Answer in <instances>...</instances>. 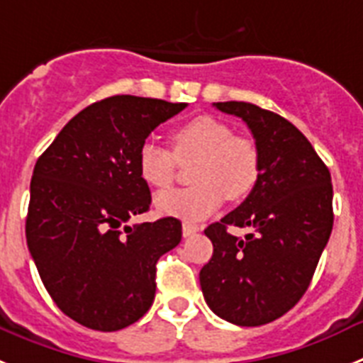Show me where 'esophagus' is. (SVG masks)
<instances>
[{
    "mask_svg": "<svg viewBox=\"0 0 363 363\" xmlns=\"http://www.w3.org/2000/svg\"><path fill=\"white\" fill-rule=\"evenodd\" d=\"M199 230H201V226L195 225V223H188V220H186V223H182V235H184V238H190V235L197 234Z\"/></svg>",
    "mask_w": 363,
    "mask_h": 363,
    "instance_id": "esophagus-1",
    "label": "esophagus"
}]
</instances>
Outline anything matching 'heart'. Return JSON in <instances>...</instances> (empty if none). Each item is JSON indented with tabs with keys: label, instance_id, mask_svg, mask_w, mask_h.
Instances as JSON below:
<instances>
[{
	"label": "heart",
	"instance_id": "b5f03b06",
	"mask_svg": "<svg viewBox=\"0 0 363 363\" xmlns=\"http://www.w3.org/2000/svg\"><path fill=\"white\" fill-rule=\"evenodd\" d=\"M172 151L146 140L138 147V175L151 188L166 190L175 181L179 164L194 162L190 188L157 195L155 206L164 216L201 220L228 197L241 201L252 194L261 175V153L248 137L210 115L195 116L169 133Z\"/></svg>",
	"mask_w": 363,
	"mask_h": 363
}]
</instances>
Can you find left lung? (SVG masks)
Here are the masks:
<instances>
[{
	"label": "left lung",
	"mask_w": 363,
	"mask_h": 363,
	"mask_svg": "<svg viewBox=\"0 0 363 363\" xmlns=\"http://www.w3.org/2000/svg\"><path fill=\"white\" fill-rule=\"evenodd\" d=\"M245 121L261 153L256 188L204 234L212 259L199 279L208 307L241 327L270 323L289 313L311 285L333 232V182L313 144L294 124L248 102H217ZM228 225L250 228L239 240Z\"/></svg>",
	"instance_id": "8db88e82"
}]
</instances>
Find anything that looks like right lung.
<instances>
[{
	"label": "right lung",
	"instance_id": "right-lung-1",
	"mask_svg": "<svg viewBox=\"0 0 363 363\" xmlns=\"http://www.w3.org/2000/svg\"><path fill=\"white\" fill-rule=\"evenodd\" d=\"M186 104L116 94L82 109L34 166L25 234L52 301L94 330L124 329L150 311L155 264L181 242L175 217L128 225L150 210L138 147Z\"/></svg>",
	"mask_w": 363,
	"mask_h": 363
}]
</instances>
